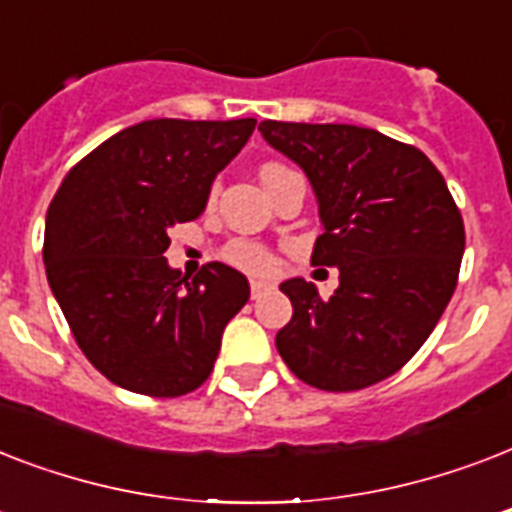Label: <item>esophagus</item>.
Segmentation results:
<instances>
[{
  "label": "esophagus",
  "mask_w": 512,
  "mask_h": 512,
  "mask_svg": "<svg viewBox=\"0 0 512 512\" xmlns=\"http://www.w3.org/2000/svg\"><path fill=\"white\" fill-rule=\"evenodd\" d=\"M268 289H271V284H268V281L252 279V284H249V292H252V300H257V297H263V292H268Z\"/></svg>",
  "instance_id": "obj_1"
}]
</instances>
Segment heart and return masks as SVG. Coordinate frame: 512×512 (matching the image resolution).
<instances>
[{"label": "heart", "instance_id": "heart-1", "mask_svg": "<svg viewBox=\"0 0 512 512\" xmlns=\"http://www.w3.org/2000/svg\"><path fill=\"white\" fill-rule=\"evenodd\" d=\"M284 170L281 164H265L263 170H260V177L271 175V172ZM225 257H228V263L241 268V271L249 273H271L273 271V255L265 247L255 244V241H233L225 249Z\"/></svg>", "mask_w": 512, "mask_h": 512}]
</instances>
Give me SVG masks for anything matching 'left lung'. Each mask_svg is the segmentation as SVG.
<instances>
[{"mask_svg": "<svg viewBox=\"0 0 512 512\" xmlns=\"http://www.w3.org/2000/svg\"><path fill=\"white\" fill-rule=\"evenodd\" d=\"M265 143L300 167L319 201L313 265L340 287L287 279L292 321L276 335L284 364L313 388L361 390L396 374L452 300L465 225L441 172L414 146L356 124L265 119Z\"/></svg>", "mask_w": 512, "mask_h": 512, "instance_id": "1", "label": "left lung"}]
</instances>
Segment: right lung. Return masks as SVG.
Listing matches in <instances>:
<instances>
[{"label":"right lung","mask_w":512,"mask_h":512,"mask_svg":"<svg viewBox=\"0 0 512 512\" xmlns=\"http://www.w3.org/2000/svg\"><path fill=\"white\" fill-rule=\"evenodd\" d=\"M255 119H151L116 132L60 183L44 223L47 281L90 364L132 393L185 396L215 366L225 324L249 300L231 265L193 281L167 263L172 225L204 212L217 172Z\"/></svg>","instance_id":"add662e5"}]
</instances>
